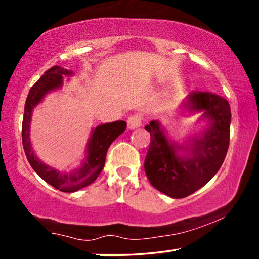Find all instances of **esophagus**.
Masks as SVG:
<instances>
[{"mask_svg": "<svg viewBox=\"0 0 259 259\" xmlns=\"http://www.w3.org/2000/svg\"><path fill=\"white\" fill-rule=\"evenodd\" d=\"M141 115L140 114H133L130 115L128 119H127V126H128L130 130L138 128V127L141 126Z\"/></svg>", "mask_w": 259, "mask_h": 259, "instance_id": "esophagus-1", "label": "esophagus"}]
</instances>
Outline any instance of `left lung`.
<instances>
[{
    "label": "left lung",
    "mask_w": 259,
    "mask_h": 259,
    "mask_svg": "<svg viewBox=\"0 0 259 259\" xmlns=\"http://www.w3.org/2000/svg\"><path fill=\"white\" fill-rule=\"evenodd\" d=\"M182 107L190 113L202 112V119L209 121L208 128L189 139L186 147L168 140L157 120L145 126L151 134L145 173L155 189L173 198L188 196L207 185L222 166L230 141V105L222 97L194 91ZM179 150L185 154L178 155Z\"/></svg>",
    "instance_id": "1"
}]
</instances>
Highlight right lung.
<instances>
[{
    "label": "right lung",
    "mask_w": 259,
    "mask_h": 259,
    "mask_svg": "<svg viewBox=\"0 0 259 259\" xmlns=\"http://www.w3.org/2000/svg\"><path fill=\"white\" fill-rule=\"evenodd\" d=\"M72 71L55 65L47 70L37 83L30 89L24 106L23 122H22V142L30 166L49 185L64 193L77 192L91 185L103 170L106 153L112 142L126 130V121L119 120L103 123L92 130L91 138L88 142L86 157L80 167L69 173L58 171L49 167L35 155L30 142V121L32 111L37 104L42 102L47 93L57 90L63 85V76H72Z\"/></svg>",
    "instance_id": "right-lung-1"
}]
</instances>
